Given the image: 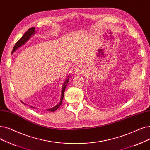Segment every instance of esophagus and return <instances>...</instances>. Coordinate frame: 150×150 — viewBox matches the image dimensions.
<instances>
[{
    "instance_id": "34e87169",
    "label": "esophagus",
    "mask_w": 150,
    "mask_h": 150,
    "mask_svg": "<svg viewBox=\"0 0 150 150\" xmlns=\"http://www.w3.org/2000/svg\"><path fill=\"white\" fill-rule=\"evenodd\" d=\"M74 71L76 74H81L84 72V67L83 66H81V65H80V66H77L75 67Z\"/></svg>"
}]
</instances>
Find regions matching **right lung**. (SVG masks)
I'll return each mask as SVG.
<instances>
[{"instance_id":"right-lung-1","label":"right lung","mask_w":150,"mask_h":150,"mask_svg":"<svg viewBox=\"0 0 150 150\" xmlns=\"http://www.w3.org/2000/svg\"><path fill=\"white\" fill-rule=\"evenodd\" d=\"M35 34V28H31L30 29H28V30L25 32V33L22 36V37L19 39V40L16 43V44L15 45V46L13 47V49L12 50V52L11 53L13 54L14 53V52L17 50L19 48H20L21 47H22L23 45H24L25 43H26L29 40V38ZM69 75L67 77V79H66V80L64 81V83H63V85H62V90H61V99H60V102L58 103L57 105L56 106H54V107L53 108H48V109H47V112H54L55 110H56L57 109H58V108H59L61 105L62 104V100H63V98H64V92H65V89H66V86L67 84L69 81ZM22 103H23L24 104H25V105H26L25 103H24L23 101H21ZM31 108H33L34 109H35L36 108L35 107H32V106H30Z\"/></svg>"}]
</instances>
